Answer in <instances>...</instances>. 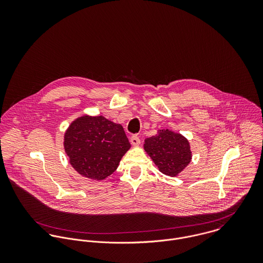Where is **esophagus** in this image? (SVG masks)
I'll return each mask as SVG.
<instances>
[{
    "label": "esophagus",
    "mask_w": 263,
    "mask_h": 263,
    "mask_svg": "<svg viewBox=\"0 0 263 263\" xmlns=\"http://www.w3.org/2000/svg\"><path fill=\"white\" fill-rule=\"evenodd\" d=\"M130 143H132V145H134V146H139V145L141 144V140H140V138H139L137 135H134V136H132V138H130Z\"/></svg>",
    "instance_id": "obj_1"
}]
</instances>
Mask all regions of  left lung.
I'll use <instances>...</instances> for the list:
<instances>
[{
  "mask_svg": "<svg viewBox=\"0 0 263 263\" xmlns=\"http://www.w3.org/2000/svg\"><path fill=\"white\" fill-rule=\"evenodd\" d=\"M144 148L159 170L169 176H176L191 160L187 140L168 129H162L157 136L148 138Z\"/></svg>",
  "mask_w": 263,
  "mask_h": 263,
  "instance_id": "obj_1",
  "label": "left lung"
}]
</instances>
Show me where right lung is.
<instances>
[{
	"mask_svg": "<svg viewBox=\"0 0 263 263\" xmlns=\"http://www.w3.org/2000/svg\"><path fill=\"white\" fill-rule=\"evenodd\" d=\"M129 148L123 127L103 116H82L65 135L70 163L77 172L93 180H102L112 174Z\"/></svg>",
	"mask_w": 263,
	"mask_h": 263,
	"instance_id": "add662e5",
	"label": "right lung"
}]
</instances>
